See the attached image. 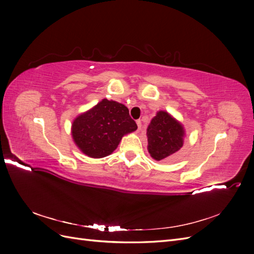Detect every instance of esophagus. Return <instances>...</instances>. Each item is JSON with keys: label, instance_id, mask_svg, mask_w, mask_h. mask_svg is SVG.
Instances as JSON below:
<instances>
[{"label": "esophagus", "instance_id": "obj_1", "mask_svg": "<svg viewBox=\"0 0 254 254\" xmlns=\"http://www.w3.org/2000/svg\"><path fill=\"white\" fill-rule=\"evenodd\" d=\"M136 125H137V127H139V130H141L142 123H141V121H140V120H137V121H136Z\"/></svg>", "mask_w": 254, "mask_h": 254}]
</instances>
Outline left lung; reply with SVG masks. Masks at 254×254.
Instances as JSON below:
<instances>
[{
	"label": "left lung",
	"mask_w": 254,
	"mask_h": 254,
	"mask_svg": "<svg viewBox=\"0 0 254 254\" xmlns=\"http://www.w3.org/2000/svg\"><path fill=\"white\" fill-rule=\"evenodd\" d=\"M146 135L150 157L156 161H171L182 148L186 130L171 113L160 110L151 119Z\"/></svg>",
	"instance_id": "obj_1"
}]
</instances>
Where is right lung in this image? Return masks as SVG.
Returning a JSON list of instances; mask_svg holds the SVG:
<instances>
[{
	"mask_svg": "<svg viewBox=\"0 0 254 254\" xmlns=\"http://www.w3.org/2000/svg\"><path fill=\"white\" fill-rule=\"evenodd\" d=\"M137 129L125 105L104 98L76 117L71 133L75 145L84 155L99 159L111 155L122 137Z\"/></svg>",
	"mask_w": 254,
	"mask_h": 254,
	"instance_id": "right-lung-1",
	"label": "right lung"
}]
</instances>
